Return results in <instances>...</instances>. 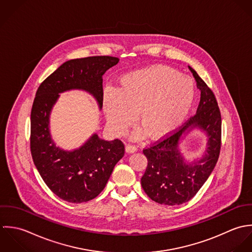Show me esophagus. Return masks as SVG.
Masks as SVG:
<instances>
[{
	"mask_svg": "<svg viewBox=\"0 0 252 252\" xmlns=\"http://www.w3.org/2000/svg\"><path fill=\"white\" fill-rule=\"evenodd\" d=\"M137 151V148L135 146H132V145H126V153H134V152Z\"/></svg>",
	"mask_w": 252,
	"mask_h": 252,
	"instance_id": "1",
	"label": "esophagus"
}]
</instances>
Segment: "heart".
<instances>
[{
  "instance_id": "obj_1",
  "label": "heart",
  "mask_w": 252,
  "mask_h": 252,
  "mask_svg": "<svg viewBox=\"0 0 252 252\" xmlns=\"http://www.w3.org/2000/svg\"><path fill=\"white\" fill-rule=\"evenodd\" d=\"M195 98V86L187 76L170 68L154 66L125 75L118 92L107 90L103 110L108 126L116 135L124 134L137 116L141 126L131 138L148 134L161 139L178 128L188 116Z\"/></svg>"
}]
</instances>
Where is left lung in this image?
I'll use <instances>...</instances> for the list:
<instances>
[{
    "mask_svg": "<svg viewBox=\"0 0 252 252\" xmlns=\"http://www.w3.org/2000/svg\"><path fill=\"white\" fill-rule=\"evenodd\" d=\"M201 92L197 113L179 131L163 141L144 149L148 165L141 186L148 197L165 205H179L190 201L213 171L221 146V115L211 90L189 66ZM194 130L207 137L205 151L196 160H187L181 143Z\"/></svg>",
    "mask_w": 252,
    "mask_h": 252,
    "instance_id": "8db88e82",
    "label": "left lung"
}]
</instances>
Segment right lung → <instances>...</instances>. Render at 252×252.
Listing matches in <instances>:
<instances>
[{
  "mask_svg": "<svg viewBox=\"0 0 252 252\" xmlns=\"http://www.w3.org/2000/svg\"><path fill=\"white\" fill-rule=\"evenodd\" d=\"M118 57L93 56L64 62L39 87L31 111L30 146L34 163L51 191L64 201L81 203L96 198L105 188L125 146L97 133L79 148L64 150L51 133V114L60 94L83 91L102 109L103 75L119 63Z\"/></svg>",
  "mask_w": 252,
  "mask_h": 252,
  "instance_id": "obj_1",
  "label": "right lung"
}]
</instances>
